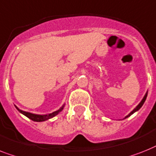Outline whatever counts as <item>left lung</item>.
<instances>
[{
    "label": "left lung",
    "mask_w": 156,
    "mask_h": 156,
    "mask_svg": "<svg viewBox=\"0 0 156 156\" xmlns=\"http://www.w3.org/2000/svg\"><path fill=\"white\" fill-rule=\"evenodd\" d=\"M147 96V93L145 94V95H144V98H143V99H142V101H141V102H140V103H139V105H138L137 107H135V108L134 109V110H133L132 111H131V113H130V114H128V115H126V117L124 118V119H126V118L130 117V116H131V115H133V114L135 113V112H136V111H139V110H140V109L141 108V107H142V106H143V105H144V102H145V101H146Z\"/></svg>",
    "instance_id": "1"
}]
</instances>
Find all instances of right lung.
Masks as SVG:
<instances>
[{
    "instance_id": "right-lung-1",
    "label": "right lung",
    "mask_w": 156,
    "mask_h": 156,
    "mask_svg": "<svg viewBox=\"0 0 156 156\" xmlns=\"http://www.w3.org/2000/svg\"><path fill=\"white\" fill-rule=\"evenodd\" d=\"M14 106L16 108V110H17L20 113H21L22 115H24L25 116L29 118L30 119L33 120V121H34V122H43V121L49 119H51V118L54 117V116H56L57 115H58V114L60 113L61 111L63 110V108H64V107H65V104H63L62 107H60V109H58V111H54V112H53V113L47 114V115H36V114L30 113V112H27V111H21V109H19L18 107H16V105H14Z\"/></svg>"
}]
</instances>
